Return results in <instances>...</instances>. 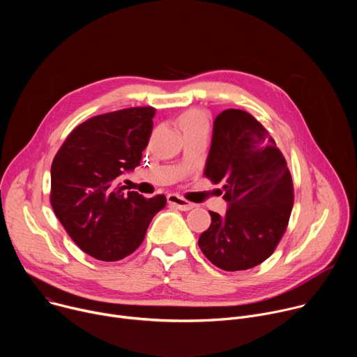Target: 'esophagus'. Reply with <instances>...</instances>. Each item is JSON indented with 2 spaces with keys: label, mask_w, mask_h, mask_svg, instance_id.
<instances>
[{
  "label": "esophagus",
  "mask_w": 357,
  "mask_h": 357,
  "mask_svg": "<svg viewBox=\"0 0 357 357\" xmlns=\"http://www.w3.org/2000/svg\"><path fill=\"white\" fill-rule=\"evenodd\" d=\"M168 203H169L171 206H175L176 209L183 211V212L190 211L193 208V205H192L190 202H188L186 199H183L179 195H168Z\"/></svg>",
  "instance_id": "34e87169"
}]
</instances>
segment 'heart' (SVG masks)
Returning a JSON list of instances; mask_svg holds the SVG:
<instances>
[{"mask_svg":"<svg viewBox=\"0 0 357 357\" xmlns=\"http://www.w3.org/2000/svg\"><path fill=\"white\" fill-rule=\"evenodd\" d=\"M178 124L183 134H190V132H199V131H209V119L205 112H202L199 109H190L185 112L179 120Z\"/></svg>","mask_w":357,"mask_h":357,"instance_id":"obj_1","label":"heart"}]
</instances>
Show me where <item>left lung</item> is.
<instances>
[{
    "label": "left lung",
    "instance_id": "left-lung-1",
    "mask_svg": "<svg viewBox=\"0 0 357 357\" xmlns=\"http://www.w3.org/2000/svg\"><path fill=\"white\" fill-rule=\"evenodd\" d=\"M205 176L225 182L229 209L225 216L209 212L212 223L197 241L202 252L225 271L261 264L285 233L294 205L291 174L275 141L247 112H222Z\"/></svg>",
    "mask_w": 357,
    "mask_h": 357
}]
</instances>
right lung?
<instances>
[{
  "label": "right lung",
  "instance_id": "add662e5",
  "mask_svg": "<svg viewBox=\"0 0 357 357\" xmlns=\"http://www.w3.org/2000/svg\"><path fill=\"white\" fill-rule=\"evenodd\" d=\"M154 107L100 114L77 126L50 168V205L72 240L101 261L121 260L142 243L167 197L127 192L120 179L141 162Z\"/></svg>",
  "mask_w": 357,
  "mask_h": 357
}]
</instances>
